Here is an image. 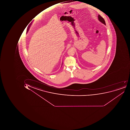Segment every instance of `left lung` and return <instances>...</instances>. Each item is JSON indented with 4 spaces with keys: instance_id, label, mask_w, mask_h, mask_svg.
I'll return each mask as SVG.
<instances>
[{
    "instance_id": "1",
    "label": "left lung",
    "mask_w": 130,
    "mask_h": 130,
    "mask_svg": "<svg viewBox=\"0 0 130 130\" xmlns=\"http://www.w3.org/2000/svg\"><path fill=\"white\" fill-rule=\"evenodd\" d=\"M98 19H99V21L100 22H101L102 23H103L104 25H106L105 21L104 18H103L102 16H100L99 14L98 15Z\"/></svg>"
}]
</instances>
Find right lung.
<instances>
[{
    "mask_svg": "<svg viewBox=\"0 0 130 130\" xmlns=\"http://www.w3.org/2000/svg\"><path fill=\"white\" fill-rule=\"evenodd\" d=\"M32 23V22H31V23ZM31 23L30 24V26H29V28H27V31H26V33H27V32H28V30H29V28H30V26L31 25ZM61 67H62V66H61Z\"/></svg>",
    "mask_w": 130,
    "mask_h": 130,
    "instance_id": "obj_1",
    "label": "right lung"
}]
</instances>
